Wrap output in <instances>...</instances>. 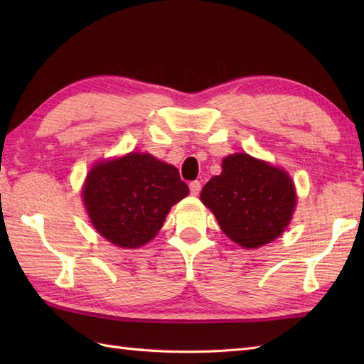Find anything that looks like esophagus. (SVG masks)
<instances>
[{"mask_svg":"<svg viewBox=\"0 0 364 364\" xmlns=\"http://www.w3.org/2000/svg\"><path fill=\"white\" fill-rule=\"evenodd\" d=\"M189 189H191V194L192 196H198L200 191H202V184H200V181H191L189 183Z\"/></svg>","mask_w":364,"mask_h":364,"instance_id":"34e87169","label":"esophagus"}]
</instances>
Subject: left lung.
Returning <instances> with one entry per match:
<instances>
[{"label":"left lung","instance_id":"8db88e82","mask_svg":"<svg viewBox=\"0 0 364 364\" xmlns=\"http://www.w3.org/2000/svg\"><path fill=\"white\" fill-rule=\"evenodd\" d=\"M200 198L223 233L245 249H257L280 236L296 208L289 175L245 153L223 159L222 173L205 184Z\"/></svg>","mask_w":364,"mask_h":364}]
</instances>
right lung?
Segmentation results:
<instances>
[{
  "label": "right lung",
  "instance_id": "right-lung-1",
  "mask_svg": "<svg viewBox=\"0 0 364 364\" xmlns=\"http://www.w3.org/2000/svg\"><path fill=\"white\" fill-rule=\"evenodd\" d=\"M188 194L176 167L149 153L98 162L82 189L92 225L107 241L127 249L156 236L170 208Z\"/></svg>",
  "mask_w": 364,
  "mask_h": 364
}]
</instances>
